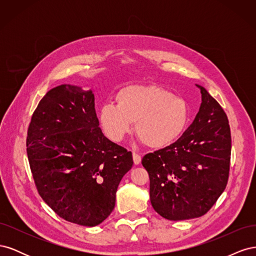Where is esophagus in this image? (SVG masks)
<instances>
[{"mask_svg":"<svg viewBox=\"0 0 256 256\" xmlns=\"http://www.w3.org/2000/svg\"><path fill=\"white\" fill-rule=\"evenodd\" d=\"M132 157H134V164H140V162H141V156H140V154H138L136 152H132Z\"/></svg>","mask_w":256,"mask_h":256,"instance_id":"obj_1","label":"esophagus"}]
</instances>
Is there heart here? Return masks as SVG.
<instances>
[{"mask_svg":"<svg viewBox=\"0 0 256 256\" xmlns=\"http://www.w3.org/2000/svg\"><path fill=\"white\" fill-rule=\"evenodd\" d=\"M115 106L108 102L100 106L98 120L104 134L120 142L136 132L154 150L175 143L189 122V106L186 100L158 85H128L116 94Z\"/></svg>","mask_w":256,"mask_h":256,"instance_id":"b5f03b06","label":"heart"}]
</instances>
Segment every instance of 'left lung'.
Masks as SVG:
<instances>
[{
	"label": "left lung",
	"mask_w": 256,
	"mask_h": 256,
	"mask_svg": "<svg viewBox=\"0 0 256 256\" xmlns=\"http://www.w3.org/2000/svg\"><path fill=\"white\" fill-rule=\"evenodd\" d=\"M196 86L202 104L194 120L175 143L142 159L150 175L152 206L172 221L205 214L228 180L232 138L228 116L203 86Z\"/></svg>",
	"instance_id": "1"
}]
</instances>
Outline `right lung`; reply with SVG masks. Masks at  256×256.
Here are the masks:
<instances>
[{
  "instance_id": "1",
  "label": "right lung",
  "mask_w": 256,
  "mask_h": 256,
  "mask_svg": "<svg viewBox=\"0 0 256 256\" xmlns=\"http://www.w3.org/2000/svg\"><path fill=\"white\" fill-rule=\"evenodd\" d=\"M26 152L38 193L66 221L96 226L110 216L132 154L106 138L92 90L62 84L30 120Z\"/></svg>"
}]
</instances>
